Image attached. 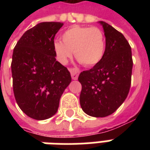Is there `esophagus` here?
Returning <instances> with one entry per match:
<instances>
[{
    "instance_id": "esophagus-1",
    "label": "esophagus",
    "mask_w": 150,
    "mask_h": 150,
    "mask_svg": "<svg viewBox=\"0 0 150 150\" xmlns=\"http://www.w3.org/2000/svg\"><path fill=\"white\" fill-rule=\"evenodd\" d=\"M69 71L71 72V75L72 79L74 80H76L78 79L79 74V71L77 68H70Z\"/></svg>"
}]
</instances>
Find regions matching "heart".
<instances>
[{
    "label": "heart",
    "instance_id": "heart-1",
    "mask_svg": "<svg viewBox=\"0 0 150 150\" xmlns=\"http://www.w3.org/2000/svg\"><path fill=\"white\" fill-rule=\"evenodd\" d=\"M62 41L54 43V50L59 62L66 64L73 51L76 59L87 66L100 61L105 51L104 32L98 27L74 25L63 32Z\"/></svg>",
    "mask_w": 150,
    "mask_h": 150
}]
</instances>
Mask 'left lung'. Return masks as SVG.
Masks as SVG:
<instances>
[{"label":"left lung","instance_id":"8db88e82","mask_svg":"<svg viewBox=\"0 0 150 150\" xmlns=\"http://www.w3.org/2000/svg\"><path fill=\"white\" fill-rule=\"evenodd\" d=\"M105 35V51L100 62L79 75L82 85L79 102L86 114L105 117L125 100L131 85V47L125 36L104 21H98Z\"/></svg>","mask_w":150,"mask_h":150}]
</instances>
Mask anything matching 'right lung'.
Returning <instances> with one entry per match:
<instances>
[{
    "label": "right lung",
    "instance_id": "obj_1",
    "mask_svg": "<svg viewBox=\"0 0 150 150\" xmlns=\"http://www.w3.org/2000/svg\"><path fill=\"white\" fill-rule=\"evenodd\" d=\"M62 22H41L25 32L13 53L11 70L15 99L21 111L38 120L58 111L71 82L67 67L56 61L54 39Z\"/></svg>",
    "mask_w": 150,
    "mask_h": 150
}]
</instances>
